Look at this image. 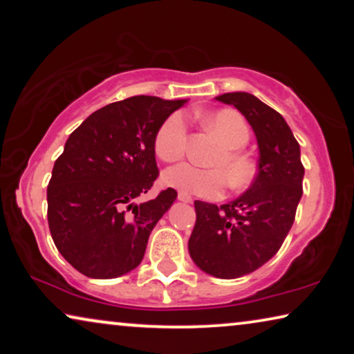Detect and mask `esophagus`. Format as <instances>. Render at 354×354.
Here are the masks:
<instances>
[{
  "instance_id": "1",
  "label": "esophagus",
  "mask_w": 354,
  "mask_h": 354,
  "mask_svg": "<svg viewBox=\"0 0 354 354\" xmlns=\"http://www.w3.org/2000/svg\"><path fill=\"white\" fill-rule=\"evenodd\" d=\"M177 198H178V200H180V201H183V203H192V201H193V198H192L190 195H188V193H183V192L178 193Z\"/></svg>"
}]
</instances>
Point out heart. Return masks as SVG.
Here are the masks:
<instances>
[{
    "mask_svg": "<svg viewBox=\"0 0 354 354\" xmlns=\"http://www.w3.org/2000/svg\"><path fill=\"white\" fill-rule=\"evenodd\" d=\"M203 124L212 130L224 148L211 159V166L195 167L178 164L167 169L162 182L167 187L201 198L219 196L229 183L234 190H243L253 182L256 167L253 159L241 151L250 142V125L239 113L222 109L203 118ZM187 149V125L180 114H172L164 120L154 137V153L164 162L178 161Z\"/></svg>",
    "mask_w": 354,
    "mask_h": 354,
    "instance_id": "b5f03b06",
    "label": "heart"
}]
</instances>
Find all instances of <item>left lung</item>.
Instances as JSON below:
<instances>
[{
	"label": "left lung",
	"instance_id": "1",
	"mask_svg": "<svg viewBox=\"0 0 354 354\" xmlns=\"http://www.w3.org/2000/svg\"><path fill=\"white\" fill-rule=\"evenodd\" d=\"M216 100L235 106L253 129L258 174L248 190L227 205L195 201L188 251L203 272L239 279L259 269L282 246L303 195L304 167L297 138L277 111L246 91Z\"/></svg>",
	"mask_w": 354,
	"mask_h": 354
}]
</instances>
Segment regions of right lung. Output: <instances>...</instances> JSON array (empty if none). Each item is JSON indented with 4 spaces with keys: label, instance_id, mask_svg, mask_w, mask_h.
Instances as JSON below:
<instances>
[{
    "label": "right lung",
    "instance_id": "obj_1",
    "mask_svg": "<svg viewBox=\"0 0 354 354\" xmlns=\"http://www.w3.org/2000/svg\"><path fill=\"white\" fill-rule=\"evenodd\" d=\"M185 103L132 96L95 111L69 135L48 183V225L57 251L80 274L114 279L142 263L149 234L177 192L135 200L159 174L158 129Z\"/></svg>",
    "mask_w": 354,
    "mask_h": 354
}]
</instances>
